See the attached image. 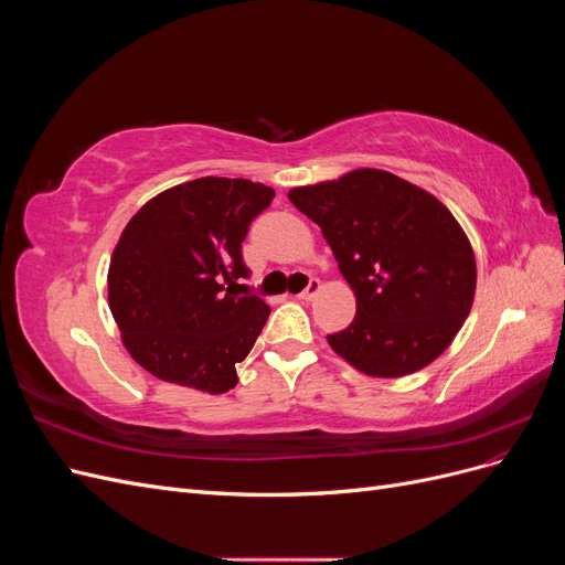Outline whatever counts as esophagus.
I'll return each mask as SVG.
<instances>
[{
	"label": "esophagus",
	"instance_id": "34e87169",
	"mask_svg": "<svg viewBox=\"0 0 565 565\" xmlns=\"http://www.w3.org/2000/svg\"><path fill=\"white\" fill-rule=\"evenodd\" d=\"M320 280L318 278H311V282H309V287L303 289V292H299V299L301 301H311V299H316L318 297V292H320Z\"/></svg>",
	"mask_w": 565,
	"mask_h": 565
}]
</instances>
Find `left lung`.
Returning <instances> with one entry per match:
<instances>
[{"mask_svg":"<svg viewBox=\"0 0 565 565\" xmlns=\"http://www.w3.org/2000/svg\"><path fill=\"white\" fill-rule=\"evenodd\" d=\"M320 226L355 295L330 347L370 377L413 374L446 351L476 295V256L450 210L384 169H353L287 193Z\"/></svg>","mask_w":565,"mask_h":565,"instance_id":"1","label":"left lung"}]
</instances>
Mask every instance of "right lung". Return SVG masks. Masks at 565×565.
Here are the masks:
<instances>
[{
  "label": "right lung",
  "mask_w": 565,
  "mask_h": 565,
  "mask_svg": "<svg viewBox=\"0 0 565 565\" xmlns=\"http://www.w3.org/2000/svg\"><path fill=\"white\" fill-rule=\"evenodd\" d=\"M273 188L202 177L131 216L108 268V303L129 355L162 382L226 393L264 330V299L237 292L243 241Z\"/></svg>",
  "instance_id": "right-lung-1"
}]
</instances>
